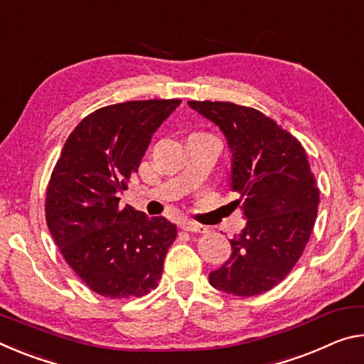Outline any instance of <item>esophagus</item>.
<instances>
[{"mask_svg": "<svg viewBox=\"0 0 364 364\" xmlns=\"http://www.w3.org/2000/svg\"><path fill=\"white\" fill-rule=\"evenodd\" d=\"M181 228L186 230V232H191V233H207V227H204V225L188 222V220L181 222Z\"/></svg>", "mask_w": 364, "mask_h": 364, "instance_id": "1", "label": "esophagus"}]
</instances>
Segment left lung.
<instances>
[{
	"label": "left lung",
	"instance_id": "obj_1",
	"mask_svg": "<svg viewBox=\"0 0 364 364\" xmlns=\"http://www.w3.org/2000/svg\"><path fill=\"white\" fill-rule=\"evenodd\" d=\"M217 124L232 152L230 188L246 227L230 240L232 256L209 282L235 296L279 285L301 257L314 228L319 189L296 137L259 109L230 102H188Z\"/></svg>",
	"mask_w": 364,
	"mask_h": 364
}]
</instances>
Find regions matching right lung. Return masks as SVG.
Returning <instances> with one entry per match:
<instances>
[{
	"label": "right lung",
	"instance_id": "obj_1",
	"mask_svg": "<svg viewBox=\"0 0 364 364\" xmlns=\"http://www.w3.org/2000/svg\"><path fill=\"white\" fill-rule=\"evenodd\" d=\"M181 100H132L95 109L69 134L51 173L45 215L65 261L105 298L147 295L176 225L119 205L154 132Z\"/></svg>",
	"mask_w": 364,
	"mask_h": 364
}]
</instances>
